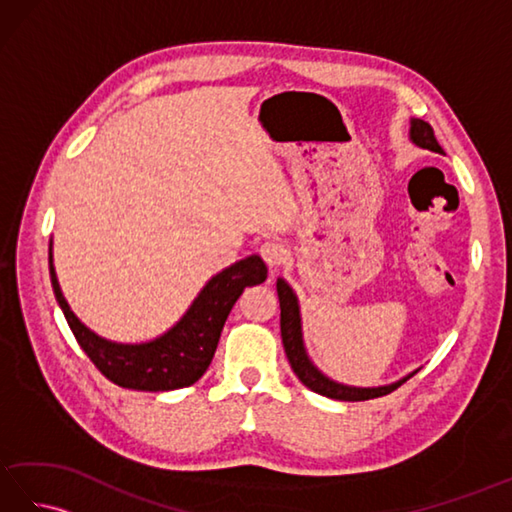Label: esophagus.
I'll return each mask as SVG.
<instances>
[{"instance_id": "obj_1", "label": "esophagus", "mask_w": 512, "mask_h": 512, "mask_svg": "<svg viewBox=\"0 0 512 512\" xmlns=\"http://www.w3.org/2000/svg\"><path fill=\"white\" fill-rule=\"evenodd\" d=\"M259 253H262L264 262L270 268H277L286 259V248L281 246V244H277V242H264L262 248H259Z\"/></svg>"}]
</instances>
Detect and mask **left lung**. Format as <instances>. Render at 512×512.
Returning a JSON list of instances; mask_svg holds the SVG:
<instances>
[{
	"label": "left lung",
	"mask_w": 512,
	"mask_h": 512,
	"mask_svg": "<svg viewBox=\"0 0 512 512\" xmlns=\"http://www.w3.org/2000/svg\"><path fill=\"white\" fill-rule=\"evenodd\" d=\"M411 127H409V140L416 147L436 151V154H442V147L438 145L436 136H433V129L429 123L420 121V118H411ZM277 295H279V308H281V341H284V350L290 361L292 372L297 374L303 385L308 389L317 391L321 396H328L334 400H369V398H378L385 396L389 391H394L400 387L405 380H409L413 374L402 376L396 383L389 385H380V387H354V385H343L336 383V380L325 376L321 369L312 363V358L308 356L306 343H303V325H301V308H299V299L295 295V290L290 288L288 281L284 277L277 279Z\"/></svg>",
	"instance_id": "obj_1"
}]
</instances>
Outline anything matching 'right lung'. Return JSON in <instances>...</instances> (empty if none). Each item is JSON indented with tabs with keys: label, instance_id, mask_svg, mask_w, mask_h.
<instances>
[{
	"label": "right lung",
	"instance_id": "obj_1",
	"mask_svg": "<svg viewBox=\"0 0 512 512\" xmlns=\"http://www.w3.org/2000/svg\"><path fill=\"white\" fill-rule=\"evenodd\" d=\"M48 262L54 297L83 352L112 383L138 391H171L200 380L213 361L222 328L235 301L246 286L262 284L268 275L264 259L259 255L239 259L206 281L187 312L167 332L143 343H118L90 330L72 312L52 264V242Z\"/></svg>",
	"mask_w": 512,
	"mask_h": 512
}]
</instances>
